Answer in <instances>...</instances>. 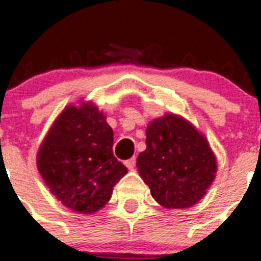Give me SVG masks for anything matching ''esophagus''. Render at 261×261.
Listing matches in <instances>:
<instances>
[{
    "instance_id": "esophagus-1",
    "label": "esophagus",
    "mask_w": 261,
    "mask_h": 261,
    "mask_svg": "<svg viewBox=\"0 0 261 261\" xmlns=\"http://www.w3.org/2000/svg\"><path fill=\"white\" fill-rule=\"evenodd\" d=\"M124 164H126V167L128 168V169H134L135 164H137V159H135V157H133V159L124 161Z\"/></svg>"
}]
</instances>
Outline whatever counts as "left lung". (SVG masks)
Listing matches in <instances>:
<instances>
[{"label":"left lung","instance_id":"8db88e82","mask_svg":"<svg viewBox=\"0 0 261 261\" xmlns=\"http://www.w3.org/2000/svg\"><path fill=\"white\" fill-rule=\"evenodd\" d=\"M137 168L155 202L165 208H188L214 181L217 159L188 120L167 114L149 123L146 150L139 153Z\"/></svg>","mask_w":261,"mask_h":261}]
</instances>
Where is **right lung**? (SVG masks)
<instances>
[{
  "label": "right lung",
  "mask_w": 261,
  "mask_h": 261,
  "mask_svg": "<svg viewBox=\"0 0 261 261\" xmlns=\"http://www.w3.org/2000/svg\"><path fill=\"white\" fill-rule=\"evenodd\" d=\"M92 102L61 112L39 147L36 164L46 186L63 206L93 214L111 199L127 168L112 151L114 131Z\"/></svg>",
  "instance_id": "add662e5"
}]
</instances>
